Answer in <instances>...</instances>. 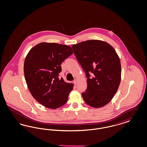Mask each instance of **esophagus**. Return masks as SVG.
<instances>
[{
  "label": "esophagus",
  "instance_id": "1",
  "mask_svg": "<svg viewBox=\"0 0 147 147\" xmlns=\"http://www.w3.org/2000/svg\"><path fill=\"white\" fill-rule=\"evenodd\" d=\"M77 82H78V79H75L74 80V84H77Z\"/></svg>",
  "mask_w": 147,
  "mask_h": 147
}]
</instances>
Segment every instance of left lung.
<instances>
[{
    "instance_id": "left-lung-1",
    "label": "left lung",
    "mask_w": 147,
    "mask_h": 147,
    "mask_svg": "<svg viewBox=\"0 0 147 147\" xmlns=\"http://www.w3.org/2000/svg\"><path fill=\"white\" fill-rule=\"evenodd\" d=\"M87 78V89L82 93L85 103L94 108L107 105L118 90L121 66L116 51L101 40H87L71 46Z\"/></svg>"
}]
</instances>
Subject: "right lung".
Returning a JSON list of instances; mask_svg holds the SVG:
<instances>
[{"mask_svg": "<svg viewBox=\"0 0 147 147\" xmlns=\"http://www.w3.org/2000/svg\"><path fill=\"white\" fill-rule=\"evenodd\" d=\"M73 53L71 48L56 43L42 42L28 52L24 76L28 90L41 105L56 109L64 105L74 85L59 78L61 64Z\"/></svg>", "mask_w": 147, "mask_h": 147, "instance_id": "obj_1", "label": "right lung"}]
</instances>
